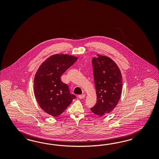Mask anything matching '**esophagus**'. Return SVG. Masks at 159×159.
Segmentation results:
<instances>
[{
  "mask_svg": "<svg viewBox=\"0 0 159 159\" xmlns=\"http://www.w3.org/2000/svg\"><path fill=\"white\" fill-rule=\"evenodd\" d=\"M85 94H82V95H79V98H80V99H82V98H84L85 97Z\"/></svg>",
  "mask_w": 159,
  "mask_h": 159,
  "instance_id": "34e87169",
  "label": "esophagus"
}]
</instances>
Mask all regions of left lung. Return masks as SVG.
<instances>
[{
  "mask_svg": "<svg viewBox=\"0 0 159 159\" xmlns=\"http://www.w3.org/2000/svg\"><path fill=\"white\" fill-rule=\"evenodd\" d=\"M93 75L96 89L97 102L91 108L99 116L112 111L120 99L122 77L116 62L106 56L97 55L92 59Z\"/></svg>",
  "mask_w": 159,
  "mask_h": 159,
  "instance_id": "8db88e82",
  "label": "left lung"
}]
</instances>
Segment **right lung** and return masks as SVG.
I'll return each instance as SVG.
<instances>
[{"label": "right lung", "instance_id": "right-lung-1", "mask_svg": "<svg viewBox=\"0 0 159 159\" xmlns=\"http://www.w3.org/2000/svg\"><path fill=\"white\" fill-rule=\"evenodd\" d=\"M77 60L76 57L55 54L39 66L34 80V95L41 108L50 116H60L76 97L70 93L61 75Z\"/></svg>", "mask_w": 159, "mask_h": 159}]
</instances>
